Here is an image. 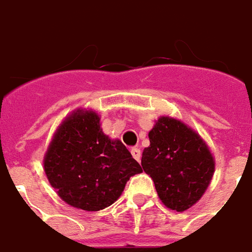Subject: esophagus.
I'll return each mask as SVG.
<instances>
[{
	"label": "esophagus",
	"instance_id": "34e87169",
	"mask_svg": "<svg viewBox=\"0 0 252 252\" xmlns=\"http://www.w3.org/2000/svg\"><path fill=\"white\" fill-rule=\"evenodd\" d=\"M131 155L132 158H135L136 161H140V158H142V152L139 148H131Z\"/></svg>",
	"mask_w": 252,
	"mask_h": 252
}]
</instances>
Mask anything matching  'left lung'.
<instances>
[{
    "label": "left lung",
    "instance_id": "obj_1",
    "mask_svg": "<svg viewBox=\"0 0 252 252\" xmlns=\"http://www.w3.org/2000/svg\"><path fill=\"white\" fill-rule=\"evenodd\" d=\"M148 138L143 170L152 178L165 206L183 212L202 198L212 180V155L196 132L169 117H161Z\"/></svg>",
    "mask_w": 252,
    "mask_h": 252
}]
</instances>
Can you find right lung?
<instances>
[{
    "instance_id": "obj_1",
    "label": "right lung",
    "mask_w": 252,
    "mask_h": 252,
    "mask_svg": "<svg viewBox=\"0 0 252 252\" xmlns=\"http://www.w3.org/2000/svg\"><path fill=\"white\" fill-rule=\"evenodd\" d=\"M45 174L67 204L100 211L120 198L130 177L142 173L120 140H110L94 112L70 116L56 132L44 160Z\"/></svg>"
}]
</instances>
